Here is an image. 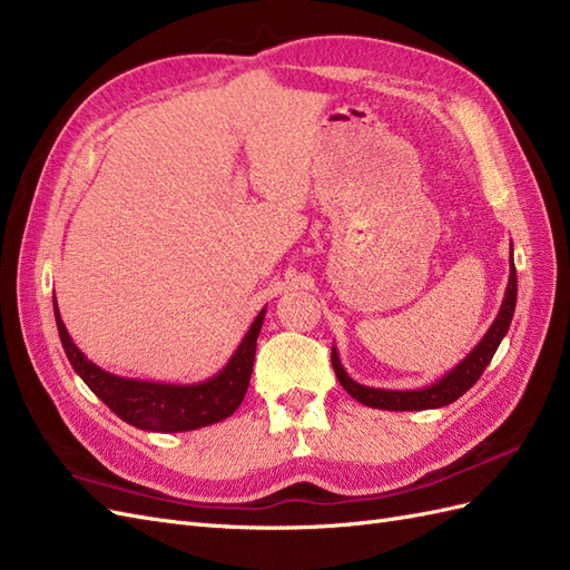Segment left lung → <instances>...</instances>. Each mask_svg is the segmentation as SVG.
Listing matches in <instances>:
<instances>
[{"instance_id": "left-lung-1", "label": "left lung", "mask_w": 570, "mask_h": 570, "mask_svg": "<svg viewBox=\"0 0 570 570\" xmlns=\"http://www.w3.org/2000/svg\"><path fill=\"white\" fill-rule=\"evenodd\" d=\"M513 252V249H511ZM515 295H519V278H515V266H513V254L509 258V285L504 292V302L499 306V314L488 327L485 337H482L471 354L450 371L444 373L440 381L430 383L421 390H381V387H366L361 383H354L352 377L344 371L337 350L333 347L331 361L340 385L347 390L356 402L366 404L371 409H385V411H425V409H440L456 402L463 392H469L482 371L488 368L499 344H502L504 335L509 333V325L515 312Z\"/></svg>"}]
</instances>
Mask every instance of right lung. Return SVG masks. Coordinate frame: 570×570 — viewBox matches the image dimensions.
Returning a JSON list of instances; mask_svg holds the SVG:
<instances>
[{
    "mask_svg": "<svg viewBox=\"0 0 570 570\" xmlns=\"http://www.w3.org/2000/svg\"><path fill=\"white\" fill-rule=\"evenodd\" d=\"M264 316L266 306L249 325L247 335L239 342V347L235 350L228 364L216 375H212L209 381L193 385H174L114 375L92 364V361L76 347L71 335H68L55 299L59 337L73 371L120 421H126L140 430H151V433H185V430L206 428L233 416L235 409L243 404L249 387L256 337L262 333Z\"/></svg>",
    "mask_w": 570,
    "mask_h": 570,
    "instance_id": "add662e5",
    "label": "right lung"
}]
</instances>
